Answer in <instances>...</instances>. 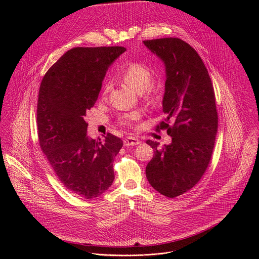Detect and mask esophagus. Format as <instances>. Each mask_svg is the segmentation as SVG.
<instances>
[{
  "label": "esophagus",
  "mask_w": 259,
  "mask_h": 259,
  "mask_svg": "<svg viewBox=\"0 0 259 259\" xmlns=\"http://www.w3.org/2000/svg\"><path fill=\"white\" fill-rule=\"evenodd\" d=\"M123 142H124V145L129 146V145H137V144H139V143H140V140L137 139V138H135V137L128 136V137L124 138Z\"/></svg>",
  "instance_id": "esophagus-1"
}]
</instances>
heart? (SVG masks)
Listing matches in <instances>:
<instances>
[{
  "label": "heart",
  "mask_w": 259,
  "mask_h": 259,
  "mask_svg": "<svg viewBox=\"0 0 259 259\" xmlns=\"http://www.w3.org/2000/svg\"><path fill=\"white\" fill-rule=\"evenodd\" d=\"M153 70L139 61L129 62L121 71L120 79L137 93H141L143 100L149 105L159 104L164 96V87L161 83L153 81ZM110 88V82L107 81L102 90L105 95ZM142 114L138 110L125 114L119 118V123L124 126H131L135 121L141 118Z\"/></svg>",
  "instance_id": "obj_1"
}]
</instances>
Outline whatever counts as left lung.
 Wrapping results in <instances>:
<instances>
[{
	"instance_id": "left-lung-1",
	"label": "left lung",
	"mask_w": 259,
	"mask_h": 259,
	"mask_svg": "<svg viewBox=\"0 0 259 259\" xmlns=\"http://www.w3.org/2000/svg\"><path fill=\"white\" fill-rule=\"evenodd\" d=\"M166 68L164 121L169 145L146 140L155 156L145 169L151 186L168 198L193 189L204 175L214 149L218 127L215 94L208 70L197 51L178 38L143 41Z\"/></svg>"
}]
</instances>
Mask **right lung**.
<instances>
[{"label": "right lung", "instance_id": "1", "mask_svg": "<svg viewBox=\"0 0 259 259\" xmlns=\"http://www.w3.org/2000/svg\"><path fill=\"white\" fill-rule=\"evenodd\" d=\"M126 48L76 47L65 52L42 80L36 124L40 146L60 182L83 199L102 195L115 179L113 162L121 138L87 136L86 112L95 104L108 66Z\"/></svg>", "mask_w": 259, "mask_h": 259}]
</instances>
